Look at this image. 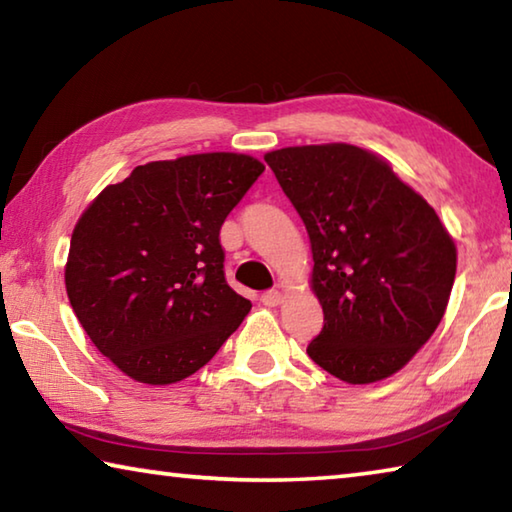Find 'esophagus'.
I'll return each instance as SVG.
<instances>
[{
	"label": "esophagus",
	"instance_id": "1",
	"mask_svg": "<svg viewBox=\"0 0 512 512\" xmlns=\"http://www.w3.org/2000/svg\"><path fill=\"white\" fill-rule=\"evenodd\" d=\"M282 300H284V296H282V291H277V289H273V291H266V293H262V302L266 307H277V305H282Z\"/></svg>",
	"mask_w": 512,
	"mask_h": 512
}]
</instances>
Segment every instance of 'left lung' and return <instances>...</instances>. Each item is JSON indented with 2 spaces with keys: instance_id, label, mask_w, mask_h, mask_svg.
Instances as JSON below:
<instances>
[{
  "instance_id": "left-lung-1",
  "label": "left lung",
  "mask_w": 512,
  "mask_h": 512,
  "mask_svg": "<svg viewBox=\"0 0 512 512\" xmlns=\"http://www.w3.org/2000/svg\"><path fill=\"white\" fill-rule=\"evenodd\" d=\"M264 160L309 235V287L325 314L311 361L354 386L395 375L445 316L454 237L377 153L332 142Z\"/></svg>"
}]
</instances>
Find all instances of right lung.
Instances as JSON below:
<instances>
[{"label": "right lung", "instance_id": "add662e5", "mask_svg": "<svg viewBox=\"0 0 512 512\" xmlns=\"http://www.w3.org/2000/svg\"><path fill=\"white\" fill-rule=\"evenodd\" d=\"M264 164L246 153L146 162L74 225L69 305L97 350L140 384L203 368L248 316L223 275L219 232Z\"/></svg>", "mask_w": 512, "mask_h": 512}]
</instances>
